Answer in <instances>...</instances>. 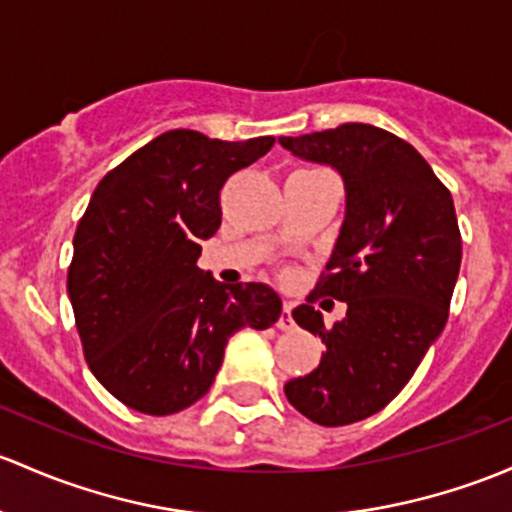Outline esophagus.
I'll return each mask as SVG.
<instances>
[{"mask_svg": "<svg viewBox=\"0 0 512 512\" xmlns=\"http://www.w3.org/2000/svg\"><path fill=\"white\" fill-rule=\"evenodd\" d=\"M292 309L294 304L292 301H284V309H282V316L277 319V328L279 331H294V316H292Z\"/></svg>", "mask_w": 512, "mask_h": 512, "instance_id": "esophagus-1", "label": "esophagus"}]
</instances>
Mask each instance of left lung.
<instances>
[{"label":"left lung","instance_id":"8db88e82","mask_svg":"<svg viewBox=\"0 0 512 512\" xmlns=\"http://www.w3.org/2000/svg\"><path fill=\"white\" fill-rule=\"evenodd\" d=\"M287 152L338 171L346 213L314 297L346 301L331 328L311 304L294 321L324 341L319 368L284 385L297 410L321 427H343L395 400L449 316L461 267L454 201L405 139L348 122L279 137Z\"/></svg>","mask_w":512,"mask_h":512}]
</instances>
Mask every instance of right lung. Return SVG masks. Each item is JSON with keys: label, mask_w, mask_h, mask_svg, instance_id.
Segmentation results:
<instances>
[{"label": "right lung", "mask_w": 512, "mask_h": 512, "mask_svg": "<svg viewBox=\"0 0 512 512\" xmlns=\"http://www.w3.org/2000/svg\"><path fill=\"white\" fill-rule=\"evenodd\" d=\"M171 129L127 157L93 191L68 270L75 326L100 385L132 410L164 417L211 390L228 338L270 328L272 287H225L198 267L220 228V188L272 149Z\"/></svg>", "instance_id": "right-lung-1"}]
</instances>
